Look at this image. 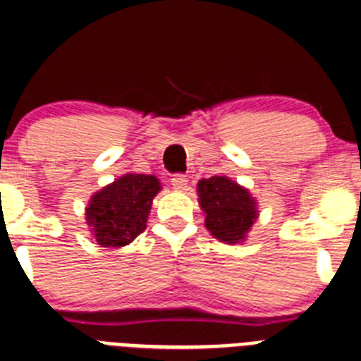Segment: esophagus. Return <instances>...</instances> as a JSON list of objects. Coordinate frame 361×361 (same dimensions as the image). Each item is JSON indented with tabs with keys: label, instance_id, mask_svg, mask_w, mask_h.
<instances>
[{
	"label": "esophagus",
	"instance_id": "obj_1",
	"mask_svg": "<svg viewBox=\"0 0 361 361\" xmlns=\"http://www.w3.org/2000/svg\"><path fill=\"white\" fill-rule=\"evenodd\" d=\"M170 183L171 186H173V190H178V191H184L188 188L186 175H173Z\"/></svg>",
	"mask_w": 361,
	"mask_h": 361
}]
</instances>
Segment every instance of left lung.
<instances>
[{
    "mask_svg": "<svg viewBox=\"0 0 361 361\" xmlns=\"http://www.w3.org/2000/svg\"><path fill=\"white\" fill-rule=\"evenodd\" d=\"M197 191L207 231L229 245L245 240L257 218V202L249 190L226 175H214L198 180Z\"/></svg>",
    "mask_w": 361,
    "mask_h": 361,
    "instance_id": "obj_1",
    "label": "left lung"
}]
</instances>
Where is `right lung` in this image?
Here are the masks:
<instances>
[{"label":"right lung","mask_w":361,"mask_h":361,"mask_svg":"<svg viewBox=\"0 0 361 361\" xmlns=\"http://www.w3.org/2000/svg\"><path fill=\"white\" fill-rule=\"evenodd\" d=\"M159 191L155 175L125 173L92 195L85 218L98 245L123 247L140 236Z\"/></svg>","instance_id":"right-lung-1"}]
</instances>
